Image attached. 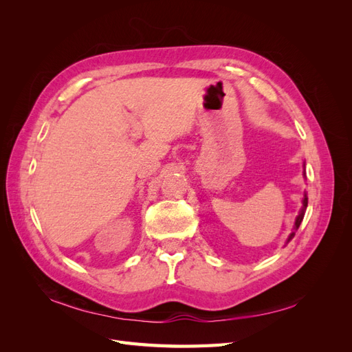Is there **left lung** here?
Segmentation results:
<instances>
[{
	"label": "left lung",
	"mask_w": 352,
	"mask_h": 352,
	"mask_svg": "<svg viewBox=\"0 0 352 352\" xmlns=\"http://www.w3.org/2000/svg\"><path fill=\"white\" fill-rule=\"evenodd\" d=\"M304 167H305V163H304ZM304 179H305V170H304ZM307 204H308V197H307V190H304V197H302V207H301V210H300V212H298V216L295 217V223H294V229H292V232L289 233V236H287V239H286V243L289 242L294 236H295V232L298 230V228H300V225H301V221H302V219H304V214H305V210H307Z\"/></svg>",
	"instance_id": "8db88e82"
}]
</instances>
